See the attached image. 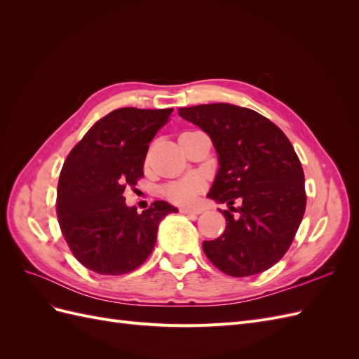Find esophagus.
I'll use <instances>...</instances> for the list:
<instances>
[{
	"instance_id": "1",
	"label": "esophagus",
	"mask_w": 359,
	"mask_h": 359,
	"mask_svg": "<svg viewBox=\"0 0 359 359\" xmlns=\"http://www.w3.org/2000/svg\"><path fill=\"white\" fill-rule=\"evenodd\" d=\"M180 211L182 214H187V215H199L202 212V210H199V208H181Z\"/></svg>"
}]
</instances>
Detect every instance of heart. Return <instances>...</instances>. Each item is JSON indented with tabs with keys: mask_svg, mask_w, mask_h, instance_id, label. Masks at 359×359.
Listing matches in <instances>:
<instances>
[{
	"mask_svg": "<svg viewBox=\"0 0 359 359\" xmlns=\"http://www.w3.org/2000/svg\"><path fill=\"white\" fill-rule=\"evenodd\" d=\"M202 189H203L202 178L198 175H190L182 180L166 184L165 189H163V193H165V196L173 203L187 205V203H193L198 199Z\"/></svg>",
	"mask_w": 359,
	"mask_h": 359,
	"instance_id": "heart-1",
	"label": "heart"
}]
</instances>
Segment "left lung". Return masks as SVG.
Wrapping results in <instances>:
<instances>
[{
	"label": "left lung",
	"mask_w": 359,
	"mask_h": 359,
	"mask_svg": "<svg viewBox=\"0 0 359 359\" xmlns=\"http://www.w3.org/2000/svg\"><path fill=\"white\" fill-rule=\"evenodd\" d=\"M180 115L210 135L220 169L208 198L229 206L220 210L223 235L202 244L206 257L232 277L264 273L286 255L306 211L295 149L274 123L247 107L199 104Z\"/></svg>",
	"instance_id": "left-lung-1"
}]
</instances>
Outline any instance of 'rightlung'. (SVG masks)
Masks as SVG:
<instances>
[{
    "label": "right lung",
    "mask_w": 359,
    "mask_h": 359,
    "mask_svg": "<svg viewBox=\"0 0 359 359\" xmlns=\"http://www.w3.org/2000/svg\"><path fill=\"white\" fill-rule=\"evenodd\" d=\"M173 109L121 107L99 119L64 161L57 215L73 256L94 273L121 276L153 252L160 222L175 206L156 201L128 208L123 193L144 177L149 142Z\"/></svg>",
    "instance_id": "1"
}]
</instances>
